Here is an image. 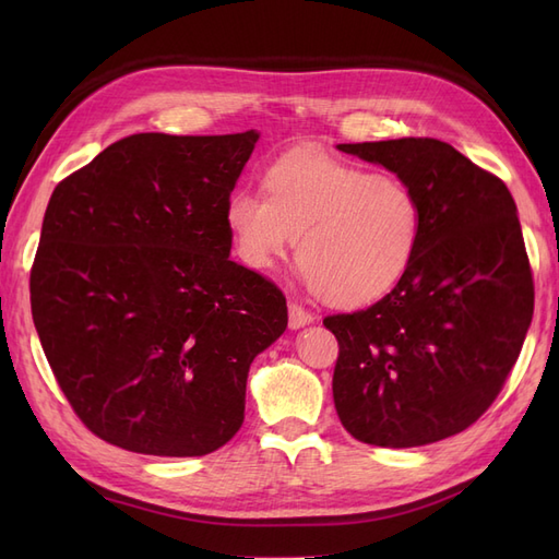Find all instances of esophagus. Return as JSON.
Returning a JSON list of instances; mask_svg holds the SVG:
<instances>
[{"mask_svg": "<svg viewBox=\"0 0 559 559\" xmlns=\"http://www.w3.org/2000/svg\"><path fill=\"white\" fill-rule=\"evenodd\" d=\"M314 321V314L308 312L306 308H300L298 302H289V326L296 331V329H302L308 326Z\"/></svg>", "mask_w": 559, "mask_h": 559, "instance_id": "1", "label": "esophagus"}]
</instances>
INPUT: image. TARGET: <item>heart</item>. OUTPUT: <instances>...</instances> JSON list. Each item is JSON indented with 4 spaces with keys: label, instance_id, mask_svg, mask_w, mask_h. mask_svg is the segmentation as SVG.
Segmentation results:
<instances>
[{
    "label": "heart",
    "instance_id": "b5f03b06",
    "mask_svg": "<svg viewBox=\"0 0 559 559\" xmlns=\"http://www.w3.org/2000/svg\"><path fill=\"white\" fill-rule=\"evenodd\" d=\"M265 192L233 191L226 226L238 257L270 270L298 242L302 277L331 306H370L413 267L425 210L396 179L314 148H296L265 170Z\"/></svg>",
    "mask_w": 559,
    "mask_h": 559
}]
</instances>
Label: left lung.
Here are the masks:
<instances>
[{"label":"left lung","instance_id":"1","mask_svg":"<svg viewBox=\"0 0 559 559\" xmlns=\"http://www.w3.org/2000/svg\"><path fill=\"white\" fill-rule=\"evenodd\" d=\"M417 193V259L376 306L333 314V401L361 443L417 448L476 421L509 378L534 314L518 207L506 183L429 138L337 144Z\"/></svg>","mask_w":559,"mask_h":559}]
</instances>
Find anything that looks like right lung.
I'll list each match as a JSON object with an SVG mask.
<instances>
[{
  "mask_svg": "<svg viewBox=\"0 0 559 559\" xmlns=\"http://www.w3.org/2000/svg\"><path fill=\"white\" fill-rule=\"evenodd\" d=\"M257 142L130 134L48 200L32 319L67 401L111 445L202 456L242 427L249 366L289 321L277 286L228 259L226 200Z\"/></svg>",
  "mask_w": 559,
  "mask_h": 559,
  "instance_id": "obj_1",
  "label": "right lung"
}]
</instances>
